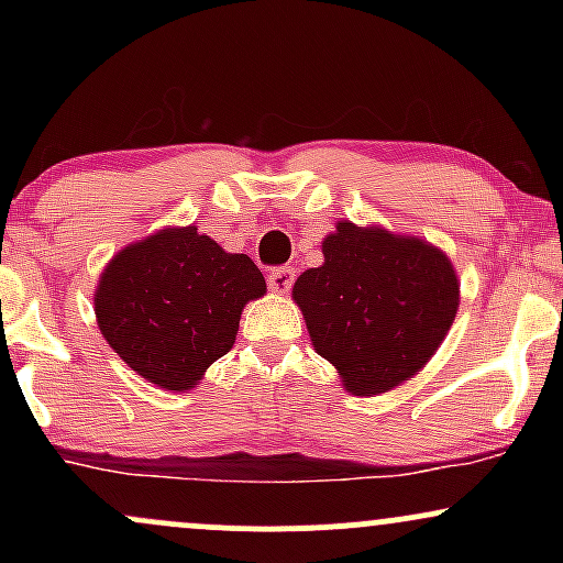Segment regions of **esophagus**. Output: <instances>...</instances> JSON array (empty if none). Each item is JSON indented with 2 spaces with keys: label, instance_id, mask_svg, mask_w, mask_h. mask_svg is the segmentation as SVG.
Returning <instances> with one entry per match:
<instances>
[{
  "label": "esophagus",
  "instance_id": "esophagus-1",
  "mask_svg": "<svg viewBox=\"0 0 563 563\" xmlns=\"http://www.w3.org/2000/svg\"><path fill=\"white\" fill-rule=\"evenodd\" d=\"M267 283H269V290H273V294H288L290 286H294V269L277 267L267 275Z\"/></svg>",
  "mask_w": 563,
  "mask_h": 563
}]
</instances>
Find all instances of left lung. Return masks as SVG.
<instances>
[{
    "label": "left lung",
    "instance_id": "1",
    "mask_svg": "<svg viewBox=\"0 0 563 563\" xmlns=\"http://www.w3.org/2000/svg\"><path fill=\"white\" fill-rule=\"evenodd\" d=\"M294 301L341 386L373 397L434 357L457 314L461 280L434 243L341 219L322 238L320 267L296 277Z\"/></svg>",
    "mask_w": 563,
    "mask_h": 563
}]
</instances>
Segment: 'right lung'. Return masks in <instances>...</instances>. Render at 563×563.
Returning a JSON list of instances; mask_svg holds the SVG:
<instances>
[{
    "instance_id": "1",
    "label": "right lung",
    "mask_w": 563,
    "mask_h": 563,
    "mask_svg": "<svg viewBox=\"0 0 563 563\" xmlns=\"http://www.w3.org/2000/svg\"><path fill=\"white\" fill-rule=\"evenodd\" d=\"M267 283L245 254L187 228H164L121 249L95 288L102 339L164 391L196 389L238 335L243 307Z\"/></svg>"
}]
</instances>
